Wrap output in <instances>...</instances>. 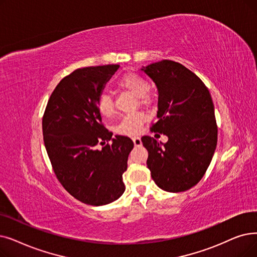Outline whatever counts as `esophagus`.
<instances>
[{"label": "esophagus", "instance_id": "34e87169", "mask_svg": "<svg viewBox=\"0 0 257 257\" xmlns=\"http://www.w3.org/2000/svg\"><path fill=\"white\" fill-rule=\"evenodd\" d=\"M132 141H133V144H135L136 147L142 146V140H141V138L135 137V138H132Z\"/></svg>", "mask_w": 257, "mask_h": 257}]
</instances>
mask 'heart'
Here are the masks:
<instances>
[{
  "instance_id": "b5f03b06",
  "label": "heart",
  "mask_w": 257,
  "mask_h": 257,
  "mask_svg": "<svg viewBox=\"0 0 257 257\" xmlns=\"http://www.w3.org/2000/svg\"><path fill=\"white\" fill-rule=\"evenodd\" d=\"M120 87H122L133 95L140 97L142 104H148L149 97L148 93L150 91V83L145 79L144 76L138 73H127L122 76L119 82ZM96 107L98 112L103 116L109 117L114 113V102L113 98L108 93H103L98 97ZM145 121V115L142 112L131 113L122 116L118 124L116 125V132L122 136H136L142 130V125Z\"/></svg>"
}]
</instances>
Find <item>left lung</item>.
Here are the masks:
<instances>
[{
  "label": "left lung",
  "instance_id": "left-lung-1",
  "mask_svg": "<svg viewBox=\"0 0 257 257\" xmlns=\"http://www.w3.org/2000/svg\"><path fill=\"white\" fill-rule=\"evenodd\" d=\"M141 70L159 92V120L151 131L168 137L166 144L142 138L152 180L165 191H186L202 180L216 148L211 94L202 80L180 63L163 60Z\"/></svg>",
  "mask_w": 257,
  "mask_h": 257
}]
</instances>
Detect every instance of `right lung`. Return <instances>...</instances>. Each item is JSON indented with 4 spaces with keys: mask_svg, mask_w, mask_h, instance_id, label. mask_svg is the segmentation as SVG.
<instances>
[{
    "mask_svg": "<svg viewBox=\"0 0 257 257\" xmlns=\"http://www.w3.org/2000/svg\"><path fill=\"white\" fill-rule=\"evenodd\" d=\"M118 67H86L65 76L43 116L44 144L59 182L73 197L91 206L110 204L124 193L122 173L135 146L127 137L112 139L96 107ZM109 140L111 144H106Z\"/></svg>",
    "mask_w": 257,
    "mask_h": 257,
    "instance_id": "obj_1",
    "label": "right lung"
}]
</instances>
